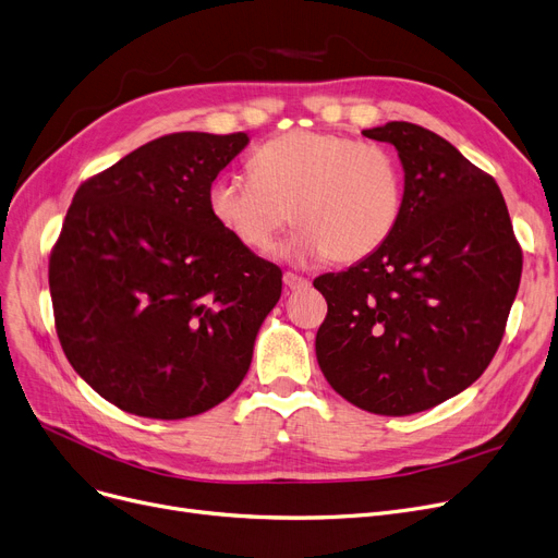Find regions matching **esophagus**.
Instances as JSON below:
<instances>
[{"instance_id":"esophagus-1","label":"esophagus","mask_w":558,"mask_h":558,"mask_svg":"<svg viewBox=\"0 0 558 558\" xmlns=\"http://www.w3.org/2000/svg\"><path fill=\"white\" fill-rule=\"evenodd\" d=\"M282 280H284V287L292 289V292H294V289H305V287L310 284L307 278H303V276H299V274H292V271H287Z\"/></svg>"}]
</instances>
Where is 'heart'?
Here are the masks:
<instances>
[{"label":"heart","mask_w":558,"mask_h":558,"mask_svg":"<svg viewBox=\"0 0 558 558\" xmlns=\"http://www.w3.org/2000/svg\"><path fill=\"white\" fill-rule=\"evenodd\" d=\"M251 173L216 178L207 207L223 232L255 253H269L294 219L301 226L287 246L292 257L360 262L380 251L401 221L403 168L380 143L282 132L253 153Z\"/></svg>","instance_id":"1"}]
</instances>
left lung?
Returning a JSON list of instances; mask_svg holds the SVG:
<instances>
[{"label":"left lung","instance_id":"1","mask_svg":"<svg viewBox=\"0 0 558 558\" xmlns=\"http://www.w3.org/2000/svg\"><path fill=\"white\" fill-rule=\"evenodd\" d=\"M403 163V211L387 244L314 280L328 303L319 367L376 415H413L470 387L495 357L522 248L493 175L430 130L395 120L362 132Z\"/></svg>","mask_w":558,"mask_h":558}]
</instances>
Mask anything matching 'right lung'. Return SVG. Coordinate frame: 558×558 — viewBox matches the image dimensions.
Listing matches in <instances>:
<instances>
[{
	"instance_id": "add662e5",
	"label": "right lung",
	"mask_w": 558,
	"mask_h": 558,
	"mask_svg": "<svg viewBox=\"0 0 558 558\" xmlns=\"http://www.w3.org/2000/svg\"><path fill=\"white\" fill-rule=\"evenodd\" d=\"M248 136L178 132L88 178L50 255L68 362L125 413L184 420L244 380L282 292L274 262L223 232L207 191Z\"/></svg>"
}]
</instances>
